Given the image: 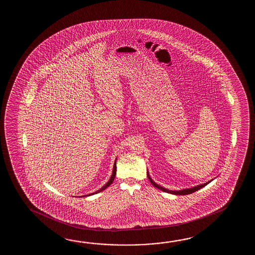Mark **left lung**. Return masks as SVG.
Listing matches in <instances>:
<instances>
[{"mask_svg":"<svg viewBox=\"0 0 255 255\" xmlns=\"http://www.w3.org/2000/svg\"><path fill=\"white\" fill-rule=\"evenodd\" d=\"M146 175H147V178L149 179V181L151 182V184L154 186V187H156L157 189L158 190H162L164 192H168V193H170V194H174V195H187V194H190V193H193V192H195L197 190H201L202 189L203 187H205L206 185L209 184L211 181H212L213 179L212 180H210V181H208L206 183H203V184L197 185V186H194V187H192V188H189V189H182V190H169L168 189H165V188H163L161 187L160 185L157 184L153 179L150 178V176H149V173H148V171L146 172Z\"/></svg>","mask_w":255,"mask_h":255,"instance_id":"8db88e82","label":"left lung"}]
</instances>
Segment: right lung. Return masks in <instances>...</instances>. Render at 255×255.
<instances>
[{
  "mask_svg": "<svg viewBox=\"0 0 255 255\" xmlns=\"http://www.w3.org/2000/svg\"><path fill=\"white\" fill-rule=\"evenodd\" d=\"M116 162H117V158H116V160H115L114 166H113V171H112V175H111L110 179H109V181H108L106 184L104 185L103 187H102L101 189H99V190H97V191H95V192H92V193L87 194V195L81 196V197H88V196L97 194L98 192H101V191H103V190H106L108 187H109L110 185L112 184V183H113V181H114L116 174H117V164H116Z\"/></svg>",
  "mask_w": 255,
  "mask_h": 255,
  "instance_id": "add662e5",
  "label": "right lung"
}]
</instances>
